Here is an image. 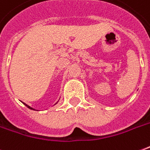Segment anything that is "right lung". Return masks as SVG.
Masks as SVG:
<instances>
[{"instance_id": "right-lung-1", "label": "right lung", "mask_w": 150, "mask_h": 150, "mask_svg": "<svg viewBox=\"0 0 150 150\" xmlns=\"http://www.w3.org/2000/svg\"><path fill=\"white\" fill-rule=\"evenodd\" d=\"M24 105H26V106H27V107L29 108V109H31V110H32V108L30 107V106H29V105H27V104H25V103H24Z\"/></svg>"}]
</instances>
